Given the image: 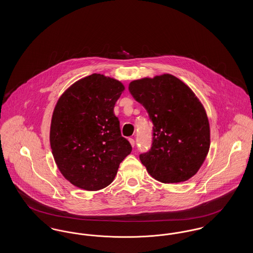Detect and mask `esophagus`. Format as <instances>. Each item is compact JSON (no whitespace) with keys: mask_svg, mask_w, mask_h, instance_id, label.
<instances>
[{"mask_svg":"<svg viewBox=\"0 0 253 253\" xmlns=\"http://www.w3.org/2000/svg\"><path fill=\"white\" fill-rule=\"evenodd\" d=\"M129 142L131 143V145H132V147H133V146H134V139H133V138H132V137H131V138H129Z\"/></svg>","mask_w":253,"mask_h":253,"instance_id":"34e87169","label":"esophagus"}]
</instances>
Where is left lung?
Segmentation results:
<instances>
[{
  "label": "left lung",
  "mask_w": 253,
  "mask_h": 253,
  "mask_svg": "<svg viewBox=\"0 0 253 253\" xmlns=\"http://www.w3.org/2000/svg\"><path fill=\"white\" fill-rule=\"evenodd\" d=\"M129 90L154 123L152 148L139 157L147 171L165 184L192 178L211 146L210 122L200 99L170 74L134 80Z\"/></svg>",
  "instance_id": "8db88e82"
}]
</instances>
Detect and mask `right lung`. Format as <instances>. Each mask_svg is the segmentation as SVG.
Wrapping results in <instances>:
<instances>
[{"mask_svg":"<svg viewBox=\"0 0 253 253\" xmlns=\"http://www.w3.org/2000/svg\"><path fill=\"white\" fill-rule=\"evenodd\" d=\"M124 90L120 81L95 73L69 86L56 103L49 135L52 154L64 178L80 189L106 188L132 151L114 113Z\"/></svg>","mask_w":253,"mask_h":253,"instance_id":"right-lung-1","label":"right lung"}]
</instances>
